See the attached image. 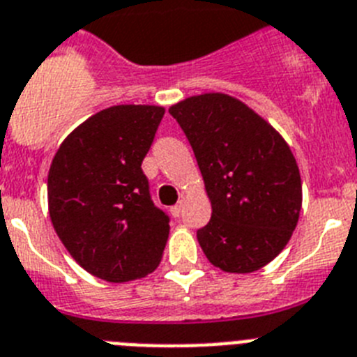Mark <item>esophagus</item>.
<instances>
[{
    "label": "esophagus",
    "instance_id": "1",
    "mask_svg": "<svg viewBox=\"0 0 357 357\" xmlns=\"http://www.w3.org/2000/svg\"><path fill=\"white\" fill-rule=\"evenodd\" d=\"M182 208H184V204H182V202L175 204V206H173V208H172V215L175 216V218H176V216H181V213H182Z\"/></svg>",
    "mask_w": 357,
    "mask_h": 357
}]
</instances>
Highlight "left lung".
Here are the masks:
<instances>
[{"label":"left lung","mask_w":357,"mask_h":357,"mask_svg":"<svg viewBox=\"0 0 357 357\" xmlns=\"http://www.w3.org/2000/svg\"><path fill=\"white\" fill-rule=\"evenodd\" d=\"M190 141L211 200L200 248L225 273H252L278 257L301 209L296 158L283 137L225 93L188 97L169 108Z\"/></svg>","instance_id":"obj_1"}]
</instances>
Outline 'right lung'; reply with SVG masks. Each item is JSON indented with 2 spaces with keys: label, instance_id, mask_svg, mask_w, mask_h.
Masks as SVG:
<instances>
[{
  "label": "right lung",
  "instance_id": "add662e5",
  "mask_svg": "<svg viewBox=\"0 0 357 357\" xmlns=\"http://www.w3.org/2000/svg\"><path fill=\"white\" fill-rule=\"evenodd\" d=\"M162 106L119 105L91 115L66 137L48 172V213L79 266L112 283L157 269L169 216L149 195L142 160Z\"/></svg>",
  "mask_w": 357,
  "mask_h": 357
}]
</instances>
